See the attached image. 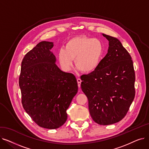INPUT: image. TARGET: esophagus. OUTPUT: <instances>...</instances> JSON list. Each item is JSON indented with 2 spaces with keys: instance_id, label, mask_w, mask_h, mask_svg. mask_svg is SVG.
Segmentation results:
<instances>
[{
  "instance_id": "34e87169",
  "label": "esophagus",
  "mask_w": 149,
  "mask_h": 149,
  "mask_svg": "<svg viewBox=\"0 0 149 149\" xmlns=\"http://www.w3.org/2000/svg\"><path fill=\"white\" fill-rule=\"evenodd\" d=\"M77 83H78V86H79V87L80 88V86H81V80L80 79V78H78L77 79Z\"/></svg>"
}]
</instances>
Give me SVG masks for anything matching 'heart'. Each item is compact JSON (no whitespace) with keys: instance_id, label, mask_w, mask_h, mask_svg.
I'll return each mask as SVG.
<instances>
[{"instance_id":"obj_1","label":"heart","mask_w":149,"mask_h":149,"mask_svg":"<svg viewBox=\"0 0 149 149\" xmlns=\"http://www.w3.org/2000/svg\"><path fill=\"white\" fill-rule=\"evenodd\" d=\"M104 53V45L98 38L77 37L70 40L66 49L58 51L60 64L65 71L73 65V58L78 68L83 72H91L98 66Z\"/></svg>"}]
</instances>
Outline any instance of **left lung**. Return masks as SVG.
<instances>
[{
	"label": "left lung",
	"instance_id": "obj_1",
	"mask_svg": "<svg viewBox=\"0 0 149 149\" xmlns=\"http://www.w3.org/2000/svg\"><path fill=\"white\" fill-rule=\"evenodd\" d=\"M103 36L109 43L108 52L93 71L81 76V88L88 97L92 118L106 126L127 114L135 95V74L130 55L120 41Z\"/></svg>",
	"mask_w": 149,
	"mask_h": 149
}]
</instances>
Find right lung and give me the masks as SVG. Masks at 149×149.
<instances>
[{
    "label": "right lung",
    "instance_id": "obj_1",
    "mask_svg": "<svg viewBox=\"0 0 149 149\" xmlns=\"http://www.w3.org/2000/svg\"><path fill=\"white\" fill-rule=\"evenodd\" d=\"M52 42L38 43L23 57L19 86L23 109L40 127L55 129L66 122L78 91L76 78L56 65Z\"/></svg>",
    "mask_w": 149,
    "mask_h": 149
}]
</instances>
